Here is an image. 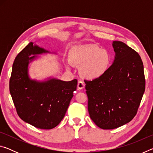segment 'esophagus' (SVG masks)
I'll list each match as a JSON object with an SVG mask.
<instances>
[{
  "label": "esophagus",
  "instance_id": "1",
  "mask_svg": "<svg viewBox=\"0 0 153 153\" xmlns=\"http://www.w3.org/2000/svg\"><path fill=\"white\" fill-rule=\"evenodd\" d=\"M77 89H78V90H82L85 87V85L82 81H79L78 82H77Z\"/></svg>",
  "mask_w": 153,
  "mask_h": 153
}]
</instances>
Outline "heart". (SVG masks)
Returning <instances> with one entry per match:
<instances>
[{
	"label": "heart",
	"mask_w": 153,
	"mask_h": 153,
	"mask_svg": "<svg viewBox=\"0 0 153 153\" xmlns=\"http://www.w3.org/2000/svg\"><path fill=\"white\" fill-rule=\"evenodd\" d=\"M112 57L109 52L97 45L77 46L71 49L69 61L72 65L79 67L82 78L95 80L102 77L109 69ZM66 68L69 69L67 65Z\"/></svg>",
	"instance_id": "obj_1"
}]
</instances>
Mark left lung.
Segmentation results:
<instances>
[{
    "label": "left lung",
    "instance_id": "1",
    "mask_svg": "<svg viewBox=\"0 0 153 153\" xmlns=\"http://www.w3.org/2000/svg\"><path fill=\"white\" fill-rule=\"evenodd\" d=\"M112 45L115 55L108 71L99 79L85 82L90 117L104 129L117 128L132 120L145 90L138 53L120 41Z\"/></svg>",
    "mask_w": 153,
    "mask_h": 153
}]
</instances>
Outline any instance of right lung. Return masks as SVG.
Masks as SVG:
<instances>
[{"label":"right lung","mask_w":153,"mask_h":153,"mask_svg":"<svg viewBox=\"0 0 153 153\" xmlns=\"http://www.w3.org/2000/svg\"><path fill=\"white\" fill-rule=\"evenodd\" d=\"M54 53L30 42L18 54L13 64L9 90L19 117L37 128L51 129L63 120L76 90L77 81L65 82L49 77L44 81L31 79L29 64L39 55Z\"/></svg>","instance_id":"1"}]
</instances>
